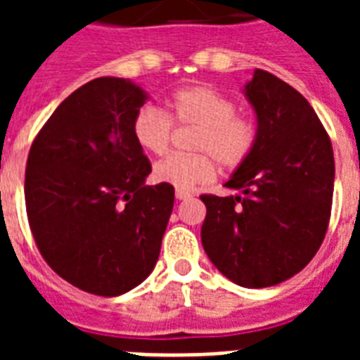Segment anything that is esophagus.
I'll list each match as a JSON object with an SVG mask.
<instances>
[{
    "label": "esophagus",
    "instance_id": "1",
    "mask_svg": "<svg viewBox=\"0 0 360 360\" xmlns=\"http://www.w3.org/2000/svg\"><path fill=\"white\" fill-rule=\"evenodd\" d=\"M175 198L177 200H188V198H192V194L186 191H175Z\"/></svg>",
    "mask_w": 360,
    "mask_h": 360
}]
</instances>
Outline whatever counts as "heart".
Returning a JSON list of instances; mask_svg holds the SVG:
<instances>
[{
	"label": "heart",
	"mask_w": 360,
	"mask_h": 360,
	"mask_svg": "<svg viewBox=\"0 0 360 360\" xmlns=\"http://www.w3.org/2000/svg\"><path fill=\"white\" fill-rule=\"evenodd\" d=\"M172 121L196 127L191 155H169L155 166L158 183L191 191L213 179L217 162L226 169L246 160L256 143V124L237 114L236 103L205 86L177 89L168 98V115L157 106H141L132 117V136L146 153L162 155L172 141Z\"/></svg>",
	"instance_id": "obj_1"
}]
</instances>
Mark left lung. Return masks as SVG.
<instances>
[{"mask_svg":"<svg viewBox=\"0 0 360 360\" xmlns=\"http://www.w3.org/2000/svg\"><path fill=\"white\" fill-rule=\"evenodd\" d=\"M256 112V143L226 188L203 194L202 245L226 278L269 288L307 267L329 226L335 157L323 124L307 98L267 70L245 86Z\"/></svg>","mask_w":360,"mask_h":360,"instance_id":"obj_1","label":"left lung"}]
</instances>
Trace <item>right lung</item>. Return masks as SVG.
<instances>
[{
	"label": "right lung",
	"instance_id": "right-lung-1",
	"mask_svg": "<svg viewBox=\"0 0 360 360\" xmlns=\"http://www.w3.org/2000/svg\"><path fill=\"white\" fill-rule=\"evenodd\" d=\"M147 93L127 78L87 82L59 104L30 149L25 209L44 262L101 297L140 285L157 265L174 186L151 174L132 117Z\"/></svg>",
	"mask_w": 360,
	"mask_h": 360
}]
</instances>
